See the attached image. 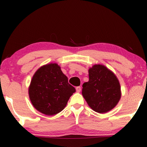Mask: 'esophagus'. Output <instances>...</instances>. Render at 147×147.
Listing matches in <instances>:
<instances>
[{
    "mask_svg": "<svg viewBox=\"0 0 147 147\" xmlns=\"http://www.w3.org/2000/svg\"><path fill=\"white\" fill-rule=\"evenodd\" d=\"M76 90L77 92H81V87L80 86H78V87L76 88Z\"/></svg>",
    "mask_w": 147,
    "mask_h": 147,
    "instance_id": "esophagus-1",
    "label": "esophagus"
}]
</instances>
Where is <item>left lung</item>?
<instances>
[{
  "label": "left lung",
  "instance_id": "left-lung-1",
  "mask_svg": "<svg viewBox=\"0 0 147 147\" xmlns=\"http://www.w3.org/2000/svg\"><path fill=\"white\" fill-rule=\"evenodd\" d=\"M82 95L90 108L98 113L114 108L121 97L116 76L107 67L95 65L89 69V81L82 86Z\"/></svg>",
  "mask_w": 147,
  "mask_h": 147
}]
</instances>
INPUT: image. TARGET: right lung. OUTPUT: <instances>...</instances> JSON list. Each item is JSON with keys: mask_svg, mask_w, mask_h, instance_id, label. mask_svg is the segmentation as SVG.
<instances>
[{"mask_svg": "<svg viewBox=\"0 0 147 147\" xmlns=\"http://www.w3.org/2000/svg\"><path fill=\"white\" fill-rule=\"evenodd\" d=\"M75 92V88L68 83L67 76L56 63L40 67L34 74L29 89L34 107L49 116L62 111Z\"/></svg>", "mask_w": 147, "mask_h": 147, "instance_id": "add662e5", "label": "right lung"}]
</instances>
